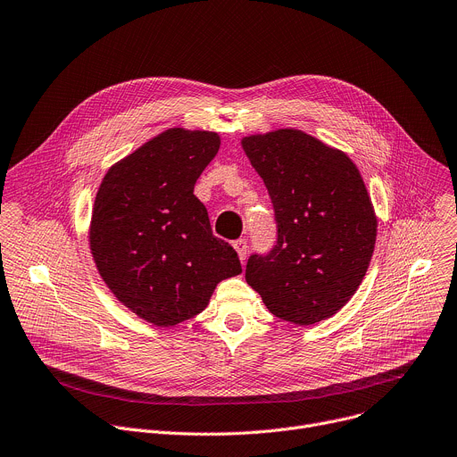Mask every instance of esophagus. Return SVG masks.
<instances>
[{
    "instance_id": "obj_1",
    "label": "esophagus",
    "mask_w": 457,
    "mask_h": 457,
    "mask_svg": "<svg viewBox=\"0 0 457 457\" xmlns=\"http://www.w3.org/2000/svg\"><path fill=\"white\" fill-rule=\"evenodd\" d=\"M233 247L238 253V259L244 262L245 261V255H247V240L245 238H238L233 242Z\"/></svg>"
}]
</instances>
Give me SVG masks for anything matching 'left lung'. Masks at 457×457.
<instances>
[{
  "instance_id": "8db88e82",
  "label": "left lung",
  "mask_w": 457,
  "mask_h": 457,
  "mask_svg": "<svg viewBox=\"0 0 457 457\" xmlns=\"http://www.w3.org/2000/svg\"><path fill=\"white\" fill-rule=\"evenodd\" d=\"M242 147L264 180L277 240L252 253L245 280L268 310L295 324L337 313L357 292L378 235L355 163L317 138L280 129L247 137Z\"/></svg>"
}]
</instances>
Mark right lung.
Returning <instances> with one entry per match:
<instances>
[{
    "mask_svg": "<svg viewBox=\"0 0 457 457\" xmlns=\"http://www.w3.org/2000/svg\"><path fill=\"white\" fill-rule=\"evenodd\" d=\"M219 147L217 133L170 129L112 165L98 189L91 222L98 271L118 301L156 326L198 315L217 284L242 271L193 195Z\"/></svg>",
    "mask_w": 457,
    "mask_h": 457,
    "instance_id": "obj_1",
    "label": "right lung"
}]
</instances>
